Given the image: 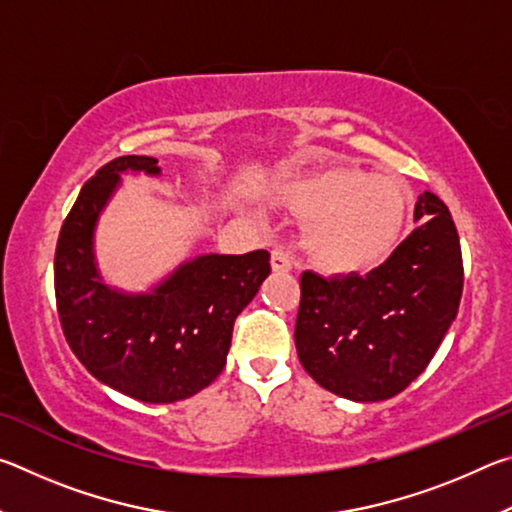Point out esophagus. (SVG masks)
Listing matches in <instances>:
<instances>
[{
  "label": "esophagus",
  "mask_w": 512,
  "mask_h": 512,
  "mask_svg": "<svg viewBox=\"0 0 512 512\" xmlns=\"http://www.w3.org/2000/svg\"><path fill=\"white\" fill-rule=\"evenodd\" d=\"M271 268H273V273H289L291 271L289 255L284 253V250L275 248L271 253Z\"/></svg>",
  "instance_id": "34e87169"
}]
</instances>
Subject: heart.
<instances>
[{
    "label": "heart",
    "mask_w": 512,
    "mask_h": 512,
    "mask_svg": "<svg viewBox=\"0 0 512 512\" xmlns=\"http://www.w3.org/2000/svg\"><path fill=\"white\" fill-rule=\"evenodd\" d=\"M280 203L302 223L311 264L332 275H357L384 262L406 219L402 185L379 173L325 167L293 180Z\"/></svg>",
    "instance_id": "b5f03b06"
}]
</instances>
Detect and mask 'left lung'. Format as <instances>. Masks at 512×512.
<instances>
[{
	"mask_svg": "<svg viewBox=\"0 0 512 512\" xmlns=\"http://www.w3.org/2000/svg\"><path fill=\"white\" fill-rule=\"evenodd\" d=\"M415 221L418 228L366 277L302 273L298 359L329 393L354 402L402 393L456 318L463 255L452 214L424 192Z\"/></svg>",
	"mask_w": 512,
	"mask_h": 512,
	"instance_id": "left-lung-1",
	"label": "left lung"
}]
</instances>
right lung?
I'll use <instances>...</instances> for the list:
<instances>
[{
	"mask_svg": "<svg viewBox=\"0 0 512 512\" xmlns=\"http://www.w3.org/2000/svg\"><path fill=\"white\" fill-rule=\"evenodd\" d=\"M158 176V160L124 155L94 173L60 228L54 257L63 334L92 377L133 400L169 404L203 391L221 375L237 316L271 273V255H201L151 293L103 284L94 264V225L119 173Z\"/></svg>",
	"mask_w": 512,
	"mask_h": 512,
	"instance_id": "1",
	"label": "right lung"
}]
</instances>
